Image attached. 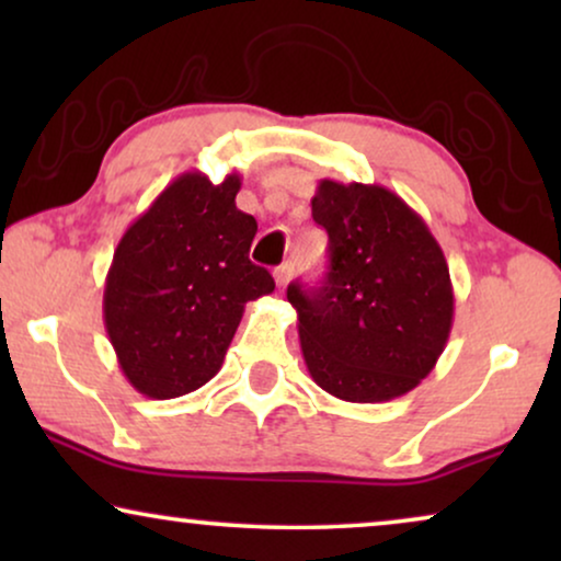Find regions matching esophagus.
Instances as JSON below:
<instances>
[{
    "label": "esophagus",
    "mask_w": 561,
    "mask_h": 561,
    "mask_svg": "<svg viewBox=\"0 0 561 561\" xmlns=\"http://www.w3.org/2000/svg\"><path fill=\"white\" fill-rule=\"evenodd\" d=\"M290 273H294V265L290 263H283V265H278L275 267V283H278V288H286V283L290 280Z\"/></svg>",
    "instance_id": "34e87169"
}]
</instances>
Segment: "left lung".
I'll return each instance as SVG.
<instances>
[{
  "instance_id": "obj_1",
  "label": "left lung",
  "mask_w": 561,
  "mask_h": 561,
  "mask_svg": "<svg viewBox=\"0 0 561 561\" xmlns=\"http://www.w3.org/2000/svg\"><path fill=\"white\" fill-rule=\"evenodd\" d=\"M311 214L329 234V273L311 290L288 286L309 375L350 403L405 396L434 370L455 319L439 242L378 183L319 181Z\"/></svg>"
}]
</instances>
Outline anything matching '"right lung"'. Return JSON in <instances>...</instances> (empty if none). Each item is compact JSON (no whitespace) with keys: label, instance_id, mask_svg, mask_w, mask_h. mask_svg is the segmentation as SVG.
I'll return each mask as SVG.
<instances>
[{"label":"right lung","instance_id":"obj_1","mask_svg":"<svg viewBox=\"0 0 561 561\" xmlns=\"http://www.w3.org/2000/svg\"><path fill=\"white\" fill-rule=\"evenodd\" d=\"M240 186L237 173H181L114 250L104 327L137 393L168 401L209 382L244 304L273 294V275L250 263L257 221L237 209Z\"/></svg>","mask_w":561,"mask_h":561}]
</instances>
